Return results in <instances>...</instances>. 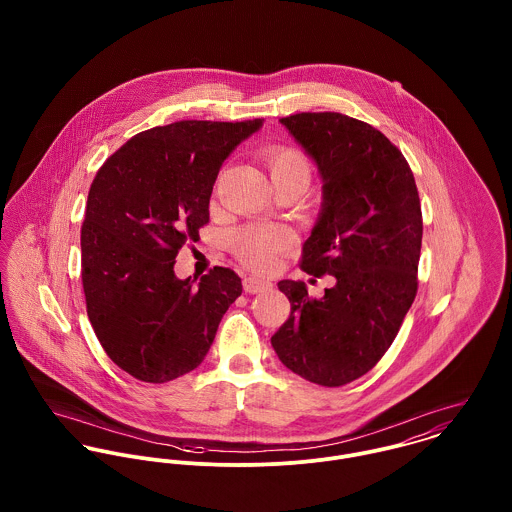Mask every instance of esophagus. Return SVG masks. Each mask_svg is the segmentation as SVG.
<instances>
[{
  "label": "esophagus",
  "mask_w": 512,
  "mask_h": 512,
  "mask_svg": "<svg viewBox=\"0 0 512 512\" xmlns=\"http://www.w3.org/2000/svg\"><path fill=\"white\" fill-rule=\"evenodd\" d=\"M242 286H244V292L246 293H258L268 288V284L264 280H258V278H244Z\"/></svg>",
  "instance_id": "esophagus-1"
}]
</instances>
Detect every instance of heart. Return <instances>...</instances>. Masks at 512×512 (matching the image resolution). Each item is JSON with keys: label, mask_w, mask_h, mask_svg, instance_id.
<instances>
[{"label": "heart", "mask_w": 512, "mask_h": 512, "mask_svg": "<svg viewBox=\"0 0 512 512\" xmlns=\"http://www.w3.org/2000/svg\"><path fill=\"white\" fill-rule=\"evenodd\" d=\"M264 161L274 181L303 177L309 181L311 165L303 151L295 147L276 146L264 151ZM293 242L292 230L286 226L248 224L230 234V248L234 256L250 270H268L276 256Z\"/></svg>", "instance_id": "1"}]
</instances>
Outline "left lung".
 <instances>
[{
  "instance_id": "8db88e82",
  "label": "left lung",
  "mask_w": 512,
  "mask_h": 512,
  "mask_svg": "<svg viewBox=\"0 0 512 512\" xmlns=\"http://www.w3.org/2000/svg\"><path fill=\"white\" fill-rule=\"evenodd\" d=\"M315 161L323 203L303 244L301 270L333 276L315 299L282 280L292 303L272 337L280 361L321 386L366 374L388 351L418 292L422 207L402 151L370 124L339 112L280 120Z\"/></svg>"
}]
</instances>
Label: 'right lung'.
I'll use <instances>...</instances> for the list:
<instances>
[{
  "instance_id": "obj_1",
  "label": "right lung",
  "mask_w": 512,
  "mask_h": 512,
  "mask_svg": "<svg viewBox=\"0 0 512 512\" xmlns=\"http://www.w3.org/2000/svg\"><path fill=\"white\" fill-rule=\"evenodd\" d=\"M262 120H183L136 134L98 169L80 230L86 313L106 355L144 382L203 363L220 319L242 293L230 268L199 284L173 272L199 240L224 159Z\"/></svg>"
}]
</instances>
